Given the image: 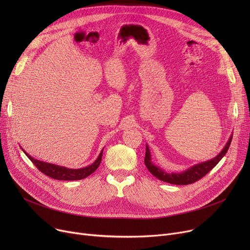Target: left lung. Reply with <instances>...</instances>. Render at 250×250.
<instances>
[{"instance_id":"obj_1","label":"left lung","mask_w":250,"mask_h":250,"mask_svg":"<svg viewBox=\"0 0 250 250\" xmlns=\"http://www.w3.org/2000/svg\"><path fill=\"white\" fill-rule=\"evenodd\" d=\"M233 135L230 137L228 142L226 143L225 147L223 150L215 157V158L205 161L200 164H195L192 167L188 168L186 171H182L179 173L171 172L168 173L165 172L164 170L160 169V167L155 166L151 161V154L149 147L146 145V155H145V165L147 166L149 171L158 179L165 181L167 183H171V185H177V186H187L198 181L199 179L203 178L208 172L211 171V170L220 162V160L224 157L230 147V144L232 141Z\"/></svg>"}]
</instances>
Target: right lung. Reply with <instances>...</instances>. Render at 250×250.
<instances>
[{"label": "right lung", "instance_id": "right-lung-1", "mask_svg": "<svg viewBox=\"0 0 250 250\" xmlns=\"http://www.w3.org/2000/svg\"><path fill=\"white\" fill-rule=\"evenodd\" d=\"M23 152L30 159V161L37 167V169H39V171H42L43 174H45L51 178L58 179V180H80V179L86 178L87 176L91 175L98 168V166L100 165L101 159H102L103 150L100 152L99 156L97 157V159L94 161V163H92L91 165L84 167V168H80V169H70L67 167H62V166L55 165L51 163L39 161V160L34 159L33 157L28 155L24 150H23Z\"/></svg>", "mask_w": 250, "mask_h": 250}]
</instances>
